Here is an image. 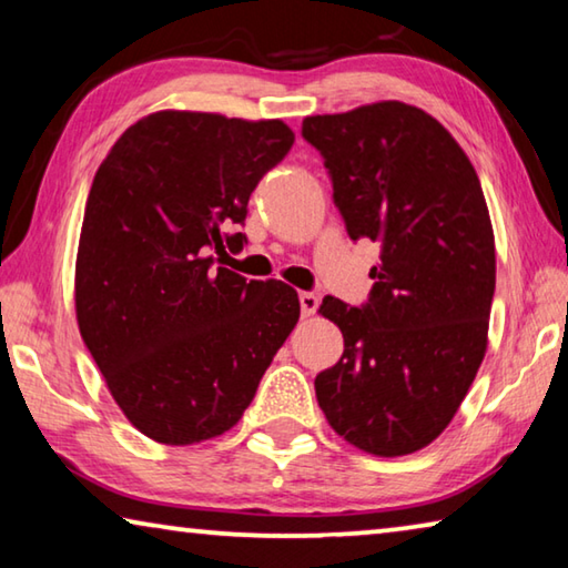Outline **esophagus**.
Listing matches in <instances>:
<instances>
[{
	"label": "esophagus",
	"mask_w": 568,
	"mask_h": 568,
	"mask_svg": "<svg viewBox=\"0 0 568 568\" xmlns=\"http://www.w3.org/2000/svg\"><path fill=\"white\" fill-rule=\"evenodd\" d=\"M318 305H321V297L318 295L307 293V291L301 293V311H303L305 318H311V315H315V311H318Z\"/></svg>",
	"instance_id": "34e87169"
}]
</instances>
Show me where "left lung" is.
Returning <instances> with one entry per match:
<instances>
[{"label":"left lung","mask_w":568,"mask_h":568,"mask_svg":"<svg viewBox=\"0 0 568 568\" xmlns=\"http://www.w3.org/2000/svg\"><path fill=\"white\" fill-rule=\"evenodd\" d=\"M351 240L381 245L368 303L323 297L343 355L315 376L335 434L393 458L456 416L488 345L494 227L474 165L438 120L386 100L303 120Z\"/></svg>","instance_id":"left-lung-1"}]
</instances>
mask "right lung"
I'll list each match as a JSON object with an SVG mask.
<instances>
[{
	"instance_id": "obj_1",
	"label": "right lung",
	"mask_w": 568,
	"mask_h": 568,
	"mask_svg": "<svg viewBox=\"0 0 568 568\" xmlns=\"http://www.w3.org/2000/svg\"><path fill=\"white\" fill-rule=\"evenodd\" d=\"M281 120L162 110L122 132L92 180L74 267L82 341L140 434H225L301 318L283 281L215 265L247 200L293 148ZM220 261V257H217Z\"/></svg>"
}]
</instances>
